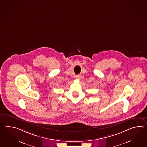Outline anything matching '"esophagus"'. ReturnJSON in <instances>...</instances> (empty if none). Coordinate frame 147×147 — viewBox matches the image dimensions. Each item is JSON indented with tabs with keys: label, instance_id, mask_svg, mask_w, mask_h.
Returning a JSON list of instances; mask_svg holds the SVG:
<instances>
[{
	"label": "esophagus",
	"instance_id": "34e87169",
	"mask_svg": "<svg viewBox=\"0 0 147 147\" xmlns=\"http://www.w3.org/2000/svg\"><path fill=\"white\" fill-rule=\"evenodd\" d=\"M76 78L77 79H79V80H80V75H76Z\"/></svg>",
	"mask_w": 147,
	"mask_h": 147
}]
</instances>
